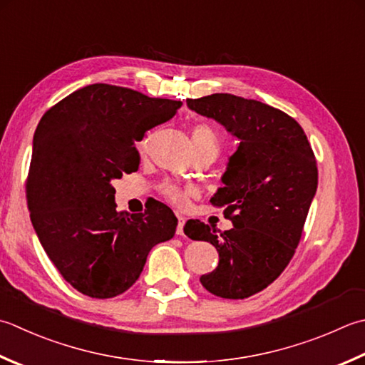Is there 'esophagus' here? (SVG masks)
Returning a JSON list of instances; mask_svg holds the SVG:
<instances>
[{"label": "esophagus", "mask_w": 365, "mask_h": 365, "mask_svg": "<svg viewBox=\"0 0 365 365\" xmlns=\"http://www.w3.org/2000/svg\"><path fill=\"white\" fill-rule=\"evenodd\" d=\"M183 226H185V218L178 217V221H177V234L178 235H183Z\"/></svg>", "instance_id": "1"}]
</instances>
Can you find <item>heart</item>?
I'll return each mask as SVG.
<instances>
[{
	"label": "heart",
	"mask_w": 365,
	"mask_h": 365,
	"mask_svg": "<svg viewBox=\"0 0 365 365\" xmlns=\"http://www.w3.org/2000/svg\"><path fill=\"white\" fill-rule=\"evenodd\" d=\"M191 139H192V145H195V150L212 148V150H215V152H218L220 150V139H218L215 130L205 123H199L192 128ZM161 191H163V196L166 197L169 202H173L174 205L180 207V209L188 204L190 197L192 195L191 188H185V187H180V185H175V183H164Z\"/></svg>",
	"instance_id": "1"
}]
</instances>
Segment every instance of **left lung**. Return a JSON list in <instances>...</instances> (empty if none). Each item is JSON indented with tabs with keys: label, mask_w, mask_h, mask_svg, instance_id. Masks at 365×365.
I'll use <instances>...</instances> for the list:
<instances>
[{
	"label": "left lung",
	"mask_w": 365,
	"mask_h": 365,
	"mask_svg": "<svg viewBox=\"0 0 365 365\" xmlns=\"http://www.w3.org/2000/svg\"><path fill=\"white\" fill-rule=\"evenodd\" d=\"M191 110L217 120L240 140L210 202L225 207L230 231L188 220L192 240L217 248V269L202 287L223 299H245L267 288L288 266L301 240L318 187L317 160L301 125L288 113L230 93L187 99Z\"/></svg>",
	"instance_id": "1"
}]
</instances>
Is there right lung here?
Returning <instances> with one entry per match:
<instances>
[{
	"label": "right lung",
	"instance_id": "1",
	"mask_svg": "<svg viewBox=\"0 0 365 365\" xmlns=\"http://www.w3.org/2000/svg\"><path fill=\"white\" fill-rule=\"evenodd\" d=\"M180 106L93 83L50 107L36 128L28 210L50 261L82 294L109 299L130 289L150 250L174 237L177 218L163 202L117 212L112 180L139 169L134 142Z\"/></svg>",
	"mask_w": 365,
	"mask_h": 365
}]
</instances>
